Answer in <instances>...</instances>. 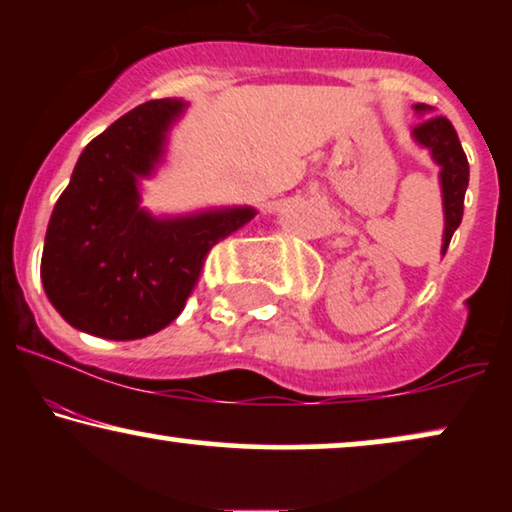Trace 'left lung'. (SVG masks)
<instances>
[{
    "label": "left lung",
    "mask_w": 512,
    "mask_h": 512,
    "mask_svg": "<svg viewBox=\"0 0 512 512\" xmlns=\"http://www.w3.org/2000/svg\"><path fill=\"white\" fill-rule=\"evenodd\" d=\"M415 111L424 118L415 125L412 137L419 146L431 151V158L440 165V188H443V209H445V233H443V256L454 230L459 228L464 216V195L468 188V160L461 149L454 125L445 116H431L429 104H415Z\"/></svg>",
    "instance_id": "1"
}]
</instances>
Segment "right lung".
<instances>
[{
  "label": "right lung",
  "mask_w": 512,
  "mask_h": 512,
  "mask_svg": "<svg viewBox=\"0 0 512 512\" xmlns=\"http://www.w3.org/2000/svg\"><path fill=\"white\" fill-rule=\"evenodd\" d=\"M186 104L151 100L97 135L48 221L41 282L69 326L139 340L184 312L209 249L254 219L251 207L156 219L139 207V179L163 158Z\"/></svg>",
  "instance_id": "add662e5"
}]
</instances>
